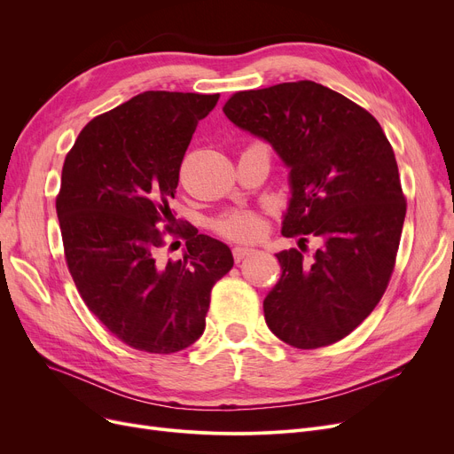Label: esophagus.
<instances>
[{"mask_svg": "<svg viewBox=\"0 0 454 454\" xmlns=\"http://www.w3.org/2000/svg\"><path fill=\"white\" fill-rule=\"evenodd\" d=\"M231 252H233V259L237 261V263H239V261H243L245 257L252 255L255 250L254 248H247V247H235Z\"/></svg>", "mask_w": 454, "mask_h": 454, "instance_id": "obj_1", "label": "esophagus"}]
</instances>
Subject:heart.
Returning <instances> with one entry per match:
<instances>
[{"instance_id": "1", "label": "heart", "mask_w": 454, "mask_h": 454, "mask_svg": "<svg viewBox=\"0 0 454 454\" xmlns=\"http://www.w3.org/2000/svg\"><path fill=\"white\" fill-rule=\"evenodd\" d=\"M215 230L226 239L255 241L263 235L265 223L254 211H231L215 223Z\"/></svg>"}]
</instances>
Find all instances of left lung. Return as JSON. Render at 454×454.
<instances>
[{
  "mask_svg": "<svg viewBox=\"0 0 454 454\" xmlns=\"http://www.w3.org/2000/svg\"><path fill=\"white\" fill-rule=\"evenodd\" d=\"M223 110L291 169L281 233L322 245L311 261L276 254L267 325L300 349L335 344L373 311L395 267L407 200L390 141L368 110L313 81L237 91Z\"/></svg>",
  "mask_w": 454,
  "mask_h": 454,
  "instance_id": "8db88e82",
  "label": "left lung"
}]
</instances>
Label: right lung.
I'll return each instance as SVG.
<instances>
[{
    "instance_id": "add662e5",
    "label": "right lung",
    "mask_w": 454,
    "mask_h": 454,
    "mask_svg": "<svg viewBox=\"0 0 454 454\" xmlns=\"http://www.w3.org/2000/svg\"><path fill=\"white\" fill-rule=\"evenodd\" d=\"M217 101L219 93L143 91L93 117L64 160L57 215L66 265L90 311L139 351L197 342L213 285L233 267L224 243L193 226L173 230L169 207L189 141ZM167 232L186 241L184 260L157 257Z\"/></svg>"
}]
</instances>
